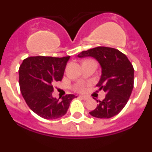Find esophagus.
<instances>
[{"mask_svg":"<svg viewBox=\"0 0 152 152\" xmlns=\"http://www.w3.org/2000/svg\"><path fill=\"white\" fill-rule=\"evenodd\" d=\"M79 96L82 98L83 100H88V97H87V96H82V95H80V96Z\"/></svg>","mask_w":152,"mask_h":152,"instance_id":"obj_1","label":"esophagus"}]
</instances>
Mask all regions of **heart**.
Masks as SVG:
<instances>
[{
    "label": "heart",
    "instance_id": "obj_1",
    "mask_svg": "<svg viewBox=\"0 0 152 152\" xmlns=\"http://www.w3.org/2000/svg\"><path fill=\"white\" fill-rule=\"evenodd\" d=\"M75 89L77 91H84V85L81 83H78L75 86Z\"/></svg>",
    "mask_w": 152,
    "mask_h": 152
}]
</instances>
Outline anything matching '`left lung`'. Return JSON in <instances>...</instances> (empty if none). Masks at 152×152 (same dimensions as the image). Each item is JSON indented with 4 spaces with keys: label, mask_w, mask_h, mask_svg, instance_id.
Wrapping results in <instances>:
<instances>
[{
    "label": "left lung",
    "mask_w": 152,
    "mask_h": 152,
    "mask_svg": "<svg viewBox=\"0 0 152 152\" xmlns=\"http://www.w3.org/2000/svg\"><path fill=\"white\" fill-rule=\"evenodd\" d=\"M77 57L94 58L101 67L96 87L107 94L102 101L96 100L98 106L89 113L100 119L117 115L127 103L133 89L134 68L128 58L117 49L103 46L83 51Z\"/></svg>",
    "instance_id": "8db88e82"
}]
</instances>
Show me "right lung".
I'll return each mask as SVG.
<instances>
[{
  "label": "right lung",
  "mask_w": 152,
  "mask_h": 152,
  "mask_svg": "<svg viewBox=\"0 0 152 152\" xmlns=\"http://www.w3.org/2000/svg\"><path fill=\"white\" fill-rule=\"evenodd\" d=\"M70 56H35L24 59L19 68V84L23 97L40 117L56 119L65 115L74 94L61 100L52 96L53 84L61 80Z\"/></svg>",
  "instance_id": "right-lung-1"
}]
</instances>
